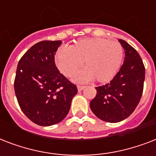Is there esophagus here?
I'll return each instance as SVG.
<instances>
[{"label":"esophagus","mask_w":156,"mask_h":156,"mask_svg":"<svg viewBox=\"0 0 156 156\" xmlns=\"http://www.w3.org/2000/svg\"><path fill=\"white\" fill-rule=\"evenodd\" d=\"M77 87H78V91H81V90H83V89H84V87H84V86H79V85H78Z\"/></svg>","instance_id":"obj_1"}]
</instances>
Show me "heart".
I'll use <instances>...</instances> for the list:
<instances>
[{
  "mask_svg": "<svg viewBox=\"0 0 156 156\" xmlns=\"http://www.w3.org/2000/svg\"><path fill=\"white\" fill-rule=\"evenodd\" d=\"M124 49L117 41L102 38H89L76 41L66 48H59L55 63L62 74L70 78L83 62L84 70L75 78L84 83L91 79L99 83L108 82L116 75L121 65Z\"/></svg>",
  "mask_w": 156,
  "mask_h": 156,
  "instance_id": "b5f03b06",
  "label": "heart"
}]
</instances>
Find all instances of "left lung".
Returning a JSON list of instances; mask_svg holds the SVG:
<instances>
[{"mask_svg":"<svg viewBox=\"0 0 156 156\" xmlns=\"http://www.w3.org/2000/svg\"><path fill=\"white\" fill-rule=\"evenodd\" d=\"M125 61L109 83L95 87L90 103L93 113L104 121L115 123L130 116L140 101L145 80V66L138 52L123 40Z\"/></svg>","mask_w":156,"mask_h":156,"instance_id":"1","label":"left lung"}]
</instances>
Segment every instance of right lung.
<instances>
[{
    "instance_id": "right-lung-1",
    "label": "right lung",
    "mask_w": 156,
    "mask_h": 156,
    "mask_svg": "<svg viewBox=\"0 0 156 156\" xmlns=\"http://www.w3.org/2000/svg\"><path fill=\"white\" fill-rule=\"evenodd\" d=\"M61 40H44L21 57L14 79V90L22 111L39 126L59 123L70 108L78 89L60 73L55 53Z\"/></svg>"
}]
</instances>
